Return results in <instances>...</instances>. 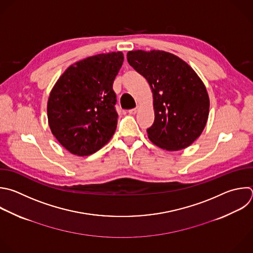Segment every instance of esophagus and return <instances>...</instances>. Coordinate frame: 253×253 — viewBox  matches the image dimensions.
<instances>
[{"mask_svg":"<svg viewBox=\"0 0 253 253\" xmlns=\"http://www.w3.org/2000/svg\"><path fill=\"white\" fill-rule=\"evenodd\" d=\"M137 112H138V107L133 108V109H130V110L128 111V113H129V114H131V115H134V114H136Z\"/></svg>","mask_w":253,"mask_h":253,"instance_id":"34e87169","label":"esophagus"}]
</instances>
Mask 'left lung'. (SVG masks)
Masks as SVG:
<instances>
[{
	"label": "left lung",
	"instance_id": "left-lung-1",
	"mask_svg": "<svg viewBox=\"0 0 253 253\" xmlns=\"http://www.w3.org/2000/svg\"><path fill=\"white\" fill-rule=\"evenodd\" d=\"M129 64L152 89L155 120L147 129L158 147L177 151L189 147L206 127L210 98L195 70L180 57L163 50H134Z\"/></svg>",
	"mask_w": 253,
	"mask_h": 253
}]
</instances>
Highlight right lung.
Wrapping results in <instances>:
<instances>
[{
  "label": "right lung",
  "instance_id": "1",
  "mask_svg": "<svg viewBox=\"0 0 253 253\" xmlns=\"http://www.w3.org/2000/svg\"><path fill=\"white\" fill-rule=\"evenodd\" d=\"M123 60L121 51L89 56L70 65L54 84L48 125L70 153L91 155L112 138L118 117L113 82Z\"/></svg>",
  "mask_w": 253,
  "mask_h": 253
}]
</instances>
